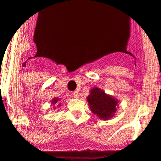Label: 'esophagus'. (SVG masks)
Returning a JSON list of instances; mask_svg holds the SVG:
<instances>
[{
  "label": "esophagus",
  "instance_id": "34e87169",
  "mask_svg": "<svg viewBox=\"0 0 161 161\" xmlns=\"http://www.w3.org/2000/svg\"><path fill=\"white\" fill-rule=\"evenodd\" d=\"M73 96H74V97H75V98H78V97H79V92H77V91H74V92H73Z\"/></svg>",
  "mask_w": 161,
  "mask_h": 161
}]
</instances>
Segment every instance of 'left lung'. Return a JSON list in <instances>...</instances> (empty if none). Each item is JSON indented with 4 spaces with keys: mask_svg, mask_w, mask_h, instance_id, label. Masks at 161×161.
<instances>
[{
    "mask_svg": "<svg viewBox=\"0 0 161 161\" xmlns=\"http://www.w3.org/2000/svg\"><path fill=\"white\" fill-rule=\"evenodd\" d=\"M86 99L91 110L99 118L109 120L114 116L118 101L112 96L106 94L100 88H93Z\"/></svg>",
    "mask_w": 161,
    "mask_h": 161,
    "instance_id": "obj_1",
    "label": "left lung"
}]
</instances>
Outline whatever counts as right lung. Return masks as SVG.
Masks as SVG:
<instances>
[{"label":"right lung","mask_w":161,"mask_h":161,"mask_svg":"<svg viewBox=\"0 0 161 161\" xmlns=\"http://www.w3.org/2000/svg\"><path fill=\"white\" fill-rule=\"evenodd\" d=\"M59 100H60V98H58V97L53 98L52 101V105H57V106H60V105L61 104H59V103H58V101H59Z\"/></svg>","instance_id":"right-lung-1"}]
</instances>
